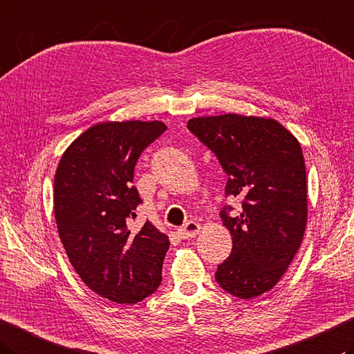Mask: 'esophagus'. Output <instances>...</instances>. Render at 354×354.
<instances>
[{"mask_svg": "<svg viewBox=\"0 0 354 354\" xmlns=\"http://www.w3.org/2000/svg\"><path fill=\"white\" fill-rule=\"evenodd\" d=\"M199 230H201V225L195 223V221H190V223H187L184 227L179 228L178 233L183 239H190V238H195L199 233Z\"/></svg>", "mask_w": 354, "mask_h": 354, "instance_id": "1", "label": "esophagus"}]
</instances>
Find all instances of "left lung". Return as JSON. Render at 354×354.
I'll return each instance as SVG.
<instances>
[{
    "instance_id": "1",
    "label": "left lung",
    "mask_w": 354,
    "mask_h": 354,
    "mask_svg": "<svg viewBox=\"0 0 354 354\" xmlns=\"http://www.w3.org/2000/svg\"><path fill=\"white\" fill-rule=\"evenodd\" d=\"M193 135L228 175L227 196L242 212L221 218L233 239L232 254L214 279L227 293L252 299L272 290L301 247L307 225V173L299 141L273 118L227 113L192 118Z\"/></svg>"
}]
</instances>
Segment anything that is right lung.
<instances>
[{
  "mask_svg": "<svg viewBox=\"0 0 354 354\" xmlns=\"http://www.w3.org/2000/svg\"><path fill=\"white\" fill-rule=\"evenodd\" d=\"M167 126L161 121L101 122L62 153L55 173L53 212L75 272L116 304H136L161 283L170 241L151 223L131 232L142 201L133 183L138 158Z\"/></svg>",
  "mask_w": 354,
  "mask_h": 354,
  "instance_id": "add662e5",
  "label": "right lung"
}]
</instances>
